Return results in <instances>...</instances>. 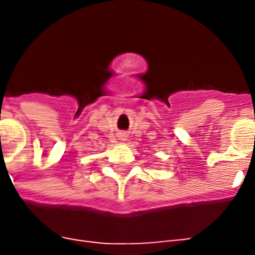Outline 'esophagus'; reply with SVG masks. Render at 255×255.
<instances>
[{
    "instance_id": "34e87169",
    "label": "esophagus",
    "mask_w": 255,
    "mask_h": 255,
    "mask_svg": "<svg viewBox=\"0 0 255 255\" xmlns=\"http://www.w3.org/2000/svg\"><path fill=\"white\" fill-rule=\"evenodd\" d=\"M126 136V133H122V138H124Z\"/></svg>"
}]
</instances>
